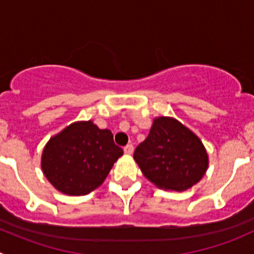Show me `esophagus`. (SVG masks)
I'll return each instance as SVG.
<instances>
[{"label":"esophagus","instance_id":"1","mask_svg":"<svg viewBox=\"0 0 254 254\" xmlns=\"http://www.w3.org/2000/svg\"><path fill=\"white\" fill-rule=\"evenodd\" d=\"M124 152L127 153V155H132V152H134V146L130 143V145H127L124 147Z\"/></svg>","mask_w":254,"mask_h":254}]
</instances>
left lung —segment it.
<instances>
[{"label":"left lung","instance_id":"8db88e82","mask_svg":"<svg viewBox=\"0 0 254 254\" xmlns=\"http://www.w3.org/2000/svg\"><path fill=\"white\" fill-rule=\"evenodd\" d=\"M134 160L151 183L173 191L191 188L209 167L201 140L171 117L153 119L148 136L135 150Z\"/></svg>","mask_w":254,"mask_h":254}]
</instances>
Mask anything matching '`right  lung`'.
Segmentation results:
<instances>
[{"label": "right lung", "instance_id": "add662e5", "mask_svg": "<svg viewBox=\"0 0 254 254\" xmlns=\"http://www.w3.org/2000/svg\"><path fill=\"white\" fill-rule=\"evenodd\" d=\"M122 156L111 130L82 120L50 137L42 153V171L61 193L86 195L103 183Z\"/></svg>", "mask_w": 254, "mask_h": 254}]
</instances>
